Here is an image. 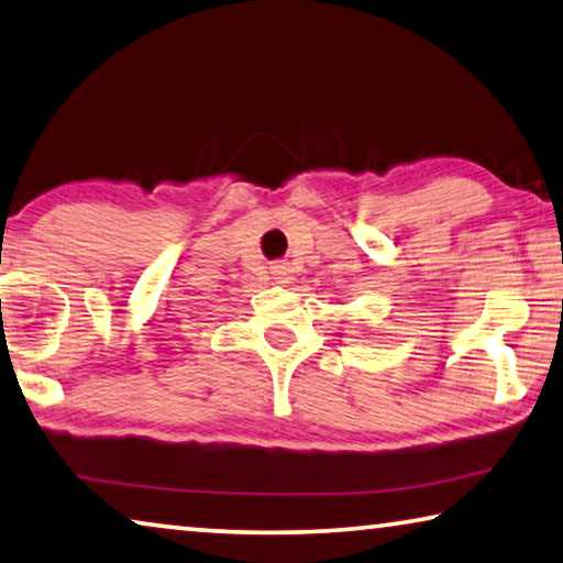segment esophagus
<instances>
[{"mask_svg": "<svg viewBox=\"0 0 563 563\" xmlns=\"http://www.w3.org/2000/svg\"><path fill=\"white\" fill-rule=\"evenodd\" d=\"M273 278L278 285H288L292 280V271L288 263H275L273 265Z\"/></svg>", "mask_w": 563, "mask_h": 563, "instance_id": "34e87169", "label": "esophagus"}]
</instances>
